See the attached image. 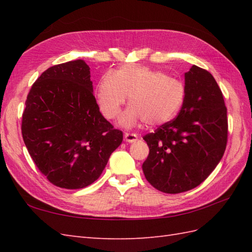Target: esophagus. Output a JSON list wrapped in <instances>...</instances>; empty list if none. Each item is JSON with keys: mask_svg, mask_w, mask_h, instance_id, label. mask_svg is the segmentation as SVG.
<instances>
[{"mask_svg": "<svg viewBox=\"0 0 252 252\" xmlns=\"http://www.w3.org/2000/svg\"><path fill=\"white\" fill-rule=\"evenodd\" d=\"M125 141L126 143H134L137 141V135L134 133H125Z\"/></svg>", "mask_w": 252, "mask_h": 252, "instance_id": "esophagus-1", "label": "esophagus"}]
</instances>
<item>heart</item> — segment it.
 Listing matches in <instances>:
<instances>
[{
	"label": "heart",
	"mask_w": 252,
	"mask_h": 252,
	"mask_svg": "<svg viewBox=\"0 0 252 252\" xmlns=\"http://www.w3.org/2000/svg\"><path fill=\"white\" fill-rule=\"evenodd\" d=\"M129 96L130 106L118 119L121 126L132 127L145 121L158 126L172 120L185 98L184 84L162 71L145 66L125 65L105 73L96 87V100L107 119H114Z\"/></svg>",
	"instance_id": "b5f03b06"
}]
</instances>
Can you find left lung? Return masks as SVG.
<instances>
[{
    "label": "left lung",
    "mask_w": 252,
    "mask_h": 252,
    "mask_svg": "<svg viewBox=\"0 0 252 252\" xmlns=\"http://www.w3.org/2000/svg\"><path fill=\"white\" fill-rule=\"evenodd\" d=\"M184 77L185 98L178 117L143 137L149 147L143 172L167 194L202 183L220 162L227 142V110L216 79L195 65Z\"/></svg>",
    "instance_id": "8db88e82"
}]
</instances>
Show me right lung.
Instances as JSON below:
<instances>
[{
	"instance_id": "obj_1",
	"label": "right lung",
	"mask_w": 252,
	"mask_h": 252,
	"mask_svg": "<svg viewBox=\"0 0 252 252\" xmlns=\"http://www.w3.org/2000/svg\"><path fill=\"white\" fill-rule=\"evenodd\" d=\"M21 133L30 156L52 184L79 189L97 180L122 132L100 114L83 60L53 66L32 85Z\"/></svg>"
}]
</instances>
